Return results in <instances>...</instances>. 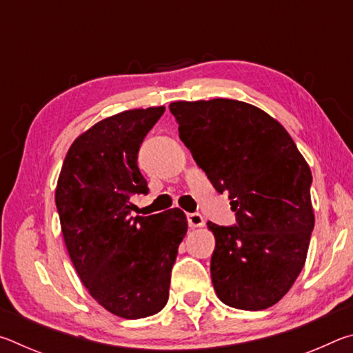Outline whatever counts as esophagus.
<instances>
[{
	"instance_id": "1",
	"label": "esophagus",
	"mask_w": 353,
	"mask_h": 353,
	"mask_svg": "<svg viewBox=\"0 0 353 353\" xmlns=\"http://www.w3.org/2000/svg\"><path fill=\"white\" fill-rule=\"evenodd\" d=\"M187 221H188V225L191 227V229H196V227H202L205 224L204 218H202V214H199V213H188Z\"/></svg>"
}]
</instances>
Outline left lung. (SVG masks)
<instances>
[{
    "mask_svg": "<svg viewBox=\"0 0 353 353\" xmlns=\"http://www.w3.org/2000/svg\"><path fill=\"white\" fill-rule=\"evenodd\" d=\"M179 137L218 193H229L236 224L208 223L213 288L225 305L277 303L305 265L314 227L312 171L285 128L235 99L177 101Z\"/></svg>",
    "mask_w": 353,
    "mask_h": 353,
    "instance_id": "obj_1",
    "label": "left lung"
}]
</instances>
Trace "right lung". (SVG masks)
<instances>
[{"mask_svg": "<svg viewBox=\"0 0 353 353\" xmlns=\"http://www.w3.org/2000/svg\"><path fill=\"white\" fill-rule=\"evenodd\" d=\"M165 107L126 110L77 137L56 188L62 234L77 276L107 312L124 319L159 313L187 234V216L171 208L130 216V196L148 194L137 159Z\"/></svg>", "mask_w": 353, "mask_h": 353, "instance_id": "1", "label": "right lung"}]
</instances>
